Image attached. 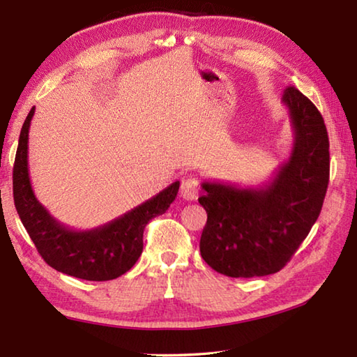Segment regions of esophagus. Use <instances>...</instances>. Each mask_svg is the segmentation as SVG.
<instances>
[{
	"label": "esophagus",
	"mask_w": 357,
	"mask_h": 357,
	"mask_svg": "<svg viewBox=\"0 0 357 357\" xmlns=\"http://www.w3.org/2000/svg\"><path fill=\"white\" fill-rule=\"evenodd\" d=\"M198 193H199L198 179L188 178L183 181V184H181V196H183V199L185 201L198 199Z\"/></svg>",
	"instance_id": "34e87169"
}]
</instances>
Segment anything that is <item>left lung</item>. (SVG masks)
<instances>
[{"label":"left lung","instance_id":"1","mask_svg":"<svg viewBox=\"0 0 357 357\" xmlns=\"http://www.w3.org/2000/svg\"><path fill=\"white\" fill-rule=\"evenodd\" d=\"M282 102L293 128L290 158L262 187L202 183L207 211L202 259L230 278L282 270L319 218L330 178L327 127L316 105L288 87Z\"/></svg>","mask_w":357,"mask_h":357}]
</instances>
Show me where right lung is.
<instances>
[{
  "instance_id": "right-lung-1",
  "label": "right lung",
  "mask_w": 357,
  "mask_h": 357,
  "mask_svg": "<svg viewBox=\"0 0 357 357\" xmlns=\"http://www.w3.org/2000/svg\"><path fill=\"white\" fill-rule=\"evenodd\" d=\"M35 107L22 124L13 165V201L30 239L52 268L86 280L116 279L142 253V234L150 219L165 213L179 181L113 221L92 230H72L53 218L33 193L29 176L27 142Z\"/></svg>"
}]
</instances>
